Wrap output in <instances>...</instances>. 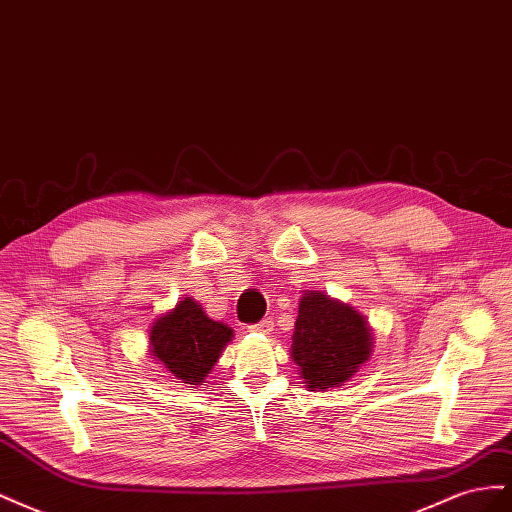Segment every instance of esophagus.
<instances>
[{
	"instance_id": "34e87169",
	"label": "esophagus",
	"mask_w": 512,
	"mask_h": 512,
	"mask_svg": "<svg viewBox=\"0 0 512 512\" xmlns=\"http://www.w3.org/2000/svg\"><path fill=\"white\" fill-rule=\"evenodd\" d=\"M250 329L256 331V333H271V331H273V320H271V318H265V320H260L258 324H252Z\"/></svg>"
}]
</instances>
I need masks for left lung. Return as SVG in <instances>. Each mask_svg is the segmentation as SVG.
<instances>
[{
	"mask_svg": "<svg viewBox=\"0 0 512 512\" xmlns=\"http://www.w3.org/2000/svg\"><path fill=\"white\" fill-rule=\"evenodd\" d=\"M371 329L348 303L305 290L292 333V361L309 391H327L350 380L371 356Z\"/></svg>",
	"mask_w": 512,
	"mask_h": 512,
	"instance_id": "left-lung-1",
	"label": "left lung"
}]
</instances>
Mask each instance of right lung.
Here are the masks:
<instances>
[{"instance_id":"1","label":"right lung","mask_w":512,"mask_h":512,"mask_svg":"<svg viewBox=\"0 0 512 512\" xmlns=\"http://www.w3.org/2000/svg\"><path fill=\"white\" fill-rule=\"evenodd\" d=\"M230 339L228 324L211 320L192 297H185L153 322L149 350L177 380L196 386L211 374Z\"/></svg>"}]
</instances>
